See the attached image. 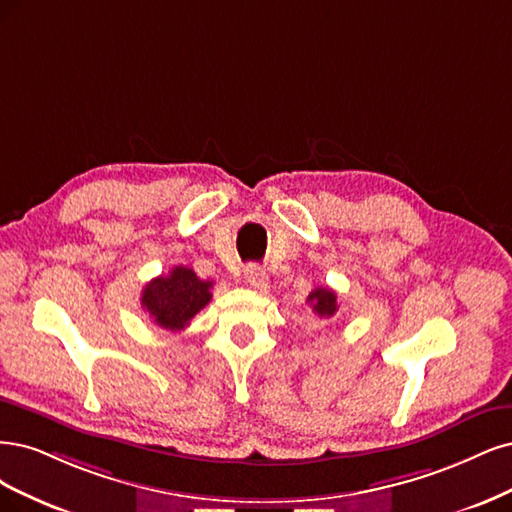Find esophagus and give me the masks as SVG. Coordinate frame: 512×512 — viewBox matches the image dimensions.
<instances>
[{
  "instance_id": "esophagus-1",
  "label": "esophagus",
  "mask_w": 512,
  "mask_h": 512,
  "mask_svg": "<svg viewBox=\"0 0 512 512\" xmlns=\"http://www.w3.org/2000/svg\"><path fill=\"white\" fill-rule=\"evenodd\" d=\"M244 278L253 289H268V274L257 263H251V266L244 268Z\"/></svg>"
}]
</instances>
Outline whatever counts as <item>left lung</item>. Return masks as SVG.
I'll return each mask as SVG.
<instances>
[{"mask_svg": "<svg viewBox=\"0 0 512 512\" xmlns=\"http://www.w3.org/2000/svg\"><path fill=\"white\" fill-rule=\"evenodd\" d=\"M306 302H310L312 310H315L321 319L334 317L336 310H338L336 293L332 289H327V287H317L315 291H310Z\"/></svg>", "mask_w": 512, "mask_h": 512, "instance_id": "left-lung-1", "label": "left lung"}]
</instances>
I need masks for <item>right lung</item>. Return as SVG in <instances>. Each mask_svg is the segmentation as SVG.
<instances>
[{
	"label": "right lung",
	"mask_w": 512,
	"mask_h": 512,
	"mask_svg": "<svg viewBox=\"0 0 512 512\" xmlns=\"http://www.w3.org/2000/svg\"><path fill=\"white\" fill-rule=\"evenodd\" d=\"M212 280L197 278L191 268L176 266L142 289V306L159 327L180 332L212 298Z\"/></svg>",
	"instance_id": "add662e5"
}]
</instances>
